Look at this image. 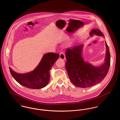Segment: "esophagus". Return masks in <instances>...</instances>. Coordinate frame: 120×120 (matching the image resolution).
Here are the masks:
<instances>
[{
  "mask_svg": "<svg viewBox=\"0 0 120 120\" xmlns=\"http://www.w3.org/2000/svg\"><path fill=\"white\" fill-rule=\"evenodd\" d=\"M60 58L63 59V60H65L66 59V57H65V55L64 54V53H63V52H60Z\"/></svg>",
  "mask_w": 120,
  "mask_h": 120,
  "instance_id": "34e87169",
  "label": "esophagus"
}]
</instances>
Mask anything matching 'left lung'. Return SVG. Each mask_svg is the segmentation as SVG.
Segmentation results:
<instances>
[{"mask_svg":"<svg viewBox=\"0 0 120 120\" xmlns=\"http://www.w3.org/2000/svg\"><path fill=\"white\" fill-rule=\"evenodd\" d=\"M103 36V33L98 29L92 30L90 34ZM106 52L104 63L98 67L93 66L84 61L82 56L83 45L69 48L65 53L67 61L66 68L71 82L80 88H89L103 80L108 73L110 65V54L106 42Z\"/></svg>","mask_w":120,"mask_h":120,"instance_id":"obj_1","label":"left lung"}]
</instances>
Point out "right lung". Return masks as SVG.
Wrapping results in <instances>:
<instances>
[{
	"label": "right lung",
	"instance_id": "1",
	"mask_svg": "<svg viewBox=\"0 0 120 120\" xmlns=\"http://www.w3.org/2000/svg\"><path fill=\"white\" fill-rule=\"evenodd\" d=\"M59 57L58 53L49 52L44 55L40 63L33 71L19 74L9 67L10 72L14 79L23 86L31 89H41L49 83L50 70Z\"/></svg>",
	"mask_w": 120,
	"mask_h": 120
}]
</instances>
